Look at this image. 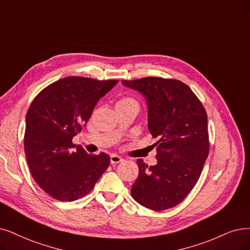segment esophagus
I'll use <instances>...</instances> for the list:
<instances>
[{
	"label": "esophagus",
	"mask_w": 250,
	"mask_h": 250,
	"mask_svg": "<svg viewBox=\"0 0 250 250\" xmlns=\"http://www.w3.org/2000/svg\"><path fill=\"white\" fill-rule=\"evenodd\" d=\"M122 161H123V158L121 156H118V155H115V154H113L111 156V163L112 164H118V163L122 162Z\"/></svg>",
	"instance_id": "esophagus-1"
}]
</instances>
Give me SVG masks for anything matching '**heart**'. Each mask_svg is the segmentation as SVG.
<instances>
[{
	"label": "heart",
	"instance_id": "obj_1",
	"mask_svg": "<svg viewBox=\"0 0 250 250\" xmlns=\"http://www.w3.org/2000/svg\"><path fill=\"white\" fill-rule=\"evenodd\" d=\"M132 103H136L133 98L131 97H122L121 99H119L118 103H117V105L119 104H132ZM137 104V103H136Z\"/></svg>",
	"mask_w": 250,
	"mask_h": 250
}]
</instances>
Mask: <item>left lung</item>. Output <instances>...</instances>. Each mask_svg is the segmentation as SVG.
<instances>
[{
    "label": "left lung",
    "instance_id": "8db88e82",
    "mask_svg": "<svg viewBox=\"0 0 250 250\" xmlns=\"http://www.w3.org/2000/svg\"><path fill=\"white\" fill-rule=\"evenodd\" d=\"M122 83L146 96L149 132L159 138L154 144L157 164L136 161L139 172L131 196L155 211L172 208L191 193L208 157L205 108L191 88L175 79L146 77Z\"/></svg>",
    "mask_w": 250,
    "mask_h": 250
}]
</instances>
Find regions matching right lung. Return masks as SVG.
Wrapping results in <instances>:
<instances>
[{"label":"right lung","mask_w":250,"mask_h":250,"mask_svg":"<svg viewBox=\"0 0 250 250\" xmlns=\"http://www.w3.org/2000/svg\"><path fill=\"white\" fill-rule=\"evenodd\" d=\"M118 80L66 77L48 85L28 107L24 153L31 173L44 191L62 202L92 191L111 159L88 154L73 137L81 132L97 102Z\"/></svg>","instance_id":"add662e5"}]
</instances>
